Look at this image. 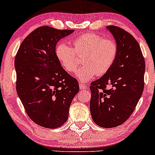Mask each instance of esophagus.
Segmentation results:
<instances>
[{
  "label": "esophagus",
  "mask_w": 155,
  "mask_h": 155,
  "mask_svg": "<svg viewBox=\"0 0 155 155\" xmlns=\"http://www.w3.org/2000/svg\"><path fill=\"white\" fill-rule=\"evenodd\" d=\"M79 88L80 90H85V89L87 88V87L86 85L83 84H79Z\"/></svg>",
  "instance_id": "obj_1"
}]
</instances>
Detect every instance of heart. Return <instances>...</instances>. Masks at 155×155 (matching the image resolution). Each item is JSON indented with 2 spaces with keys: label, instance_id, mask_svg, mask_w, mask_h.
I'll return each instance as SVG.
<instances>
[{
  "label": "heart",
  "instance_id": "1",
  "mask_svg": "<svg viewBox=\"0 0 155 155\" xmlns=\"http://www.w3.org/2000/svg\"><path fill=\"white\" fill-rule=\"evenodd\" d=\"M73 44L74 48L63 42L58 44L55 54L61 66L68 73L75 71L79 64V57L83 56L82 63L84 65L76 71V76L82 82L109 71L119 52L116 41L104 38L94 33L81 35L74 39Z\"/></svg>",
  "mask_w": 155,
  "mask_h": 155
}]
</instances>
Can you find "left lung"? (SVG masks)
<instances>
[{
    "mask_svg": "<svg viewBox=\"0 0 155 155\" xmlns=\"http://www.w3.org/2000/svg\"><path fill=\"white\" fill-rule=\"evenodd\" d=\"M106 28L116 39L119 52L109 71L92 81L90 103L92 120L105 128L126 122L134 111L144 87L145 60L130 33L117 26ZM111 85L108 90L106 86Z\"/></svg>",
    "mask_w": 155,
    "mask_h": 155,
    "instance_id": "left-lung-1",
    "label": "left lung"
}]
</instances>
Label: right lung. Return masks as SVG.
<instances>
[{"label": "right lung", "instance_id": "1", "mask_svg": "<svg viewBox=\"0 0 155 155\" xmlns=\"http://www.w3.org/2000/svg\"><path fill=\"white\" fill-rule=\"evenodd\" d=\"M74 31L39 27L24 39L15 56L17 95L30 119L41 127L63 125L79 91L78 81L64 70L55 54L57 43Z\"/></svg>", "mask_w": 155, "mask_h": 155}]
</instances>
